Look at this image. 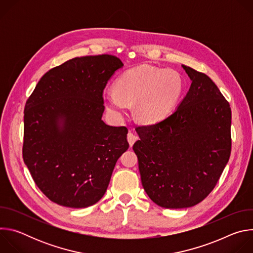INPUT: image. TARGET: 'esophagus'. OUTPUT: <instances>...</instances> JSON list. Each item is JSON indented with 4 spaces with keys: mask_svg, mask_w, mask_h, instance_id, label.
I'll return each mask as SVG.
<instances>
[{
    "mask_svg": "<svg viewBox=\"0 0 253 253\" xmlns=\"http://www.w3.org/2000/svg\"><path fill=\"white\" fill-rule=\"evenodd\" d=\"M127 139H128V142H129V144H130V146L132 147L133 144L135 143V141H137L138 137H137L135 134H133L132 132H129L128 135H127Z\"/></svg>",
    "mask_w": 253,
    "mask_h": 253,
    "instance_id": "obj_1",
    "label": "esophagus"
}]
</instances>
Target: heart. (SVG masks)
I'll list each match as a JSON object with an SVG mask.
<instances>
[{"mask_svg": "<svg viewBox=\"0 0 253 253\" xmlns=\"http://www.w3.org/2000/svg\"><path fill=\"white\" fill-rule=\"evenodd\" d=\"M184 82L177 71L142 65L123 73L115 89L103 92L107 111L117 119L123 118L129 105L139 122L154 124L165 119L183 92Z\"/></svg>", "mask_w": 253, "mask_h": 253, "instance_id": "obj_1", "label": "heart"}]
</instances>
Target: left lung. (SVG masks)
Segmentation results:
<instances>
[{
  "label": "left lung",
  "mask_w": 253,
  "mask_h": 253,
  "mask_svg": "<svg viewBox=\"0 0 253 253\" xmlns=\"http://www.w3.org/2000/svg\"><path fill=\"white\" fill-rule=\"evenodd\" d=\"M192 81L177 109L160 122L138 126L133 145L142 186L157 205L187 208L213 190L231 152V109L204 73L182 65Z\"/></svg>",
  "instance_id": "1"
}]
</instances>
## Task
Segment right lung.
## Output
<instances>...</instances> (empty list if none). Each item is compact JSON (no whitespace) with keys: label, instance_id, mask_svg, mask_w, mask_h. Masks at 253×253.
Listing matches in <instances>:
<instances>
[{"label":"right lung","instance_id":"1","mask_svg":"<svg viewBox=\"0 0 253 253\" xmlns=\"http://www.w3.org/2000/svg\"><path fill=\"white\" fill-rule=\"evenodd\" d=\"M122 67L112 55L71 59L49 70L26 102L23 159L36 185L59 205L97 203L129 148L128 129L102 120L103 91Z\"/></svg>","mask_w":253,"mask_h":253}]
</instances>
